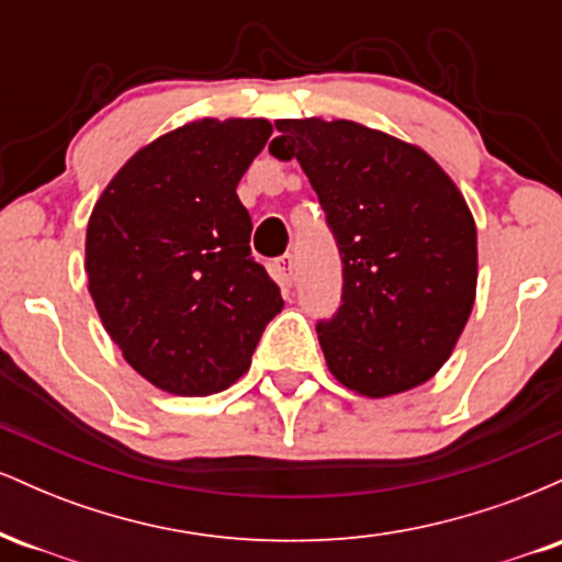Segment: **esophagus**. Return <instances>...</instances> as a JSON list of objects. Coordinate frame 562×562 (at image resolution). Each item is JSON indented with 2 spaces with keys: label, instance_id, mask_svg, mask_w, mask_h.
Wrapping results in <instances>:
<instances>
[{
  "label": "esophagus",
  "instance_id": "34e87169",
  "mask_svg": "<svg viewBox=\"0 0 562 562\" xmlns=\"http://www.w3.org/2000/svg\"><path fill=\"white\" fill-rule=\"evenodd\" d=\"M272 269H274V277H277V282H280V285H285V288L293 285V277H295L293 274L295 272L293 256L285 254V256H280V259H274Z\"/></svg>",
  "mask_w": 562,
  "mask_h": 562
}]
</instances>
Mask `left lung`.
Masks as SVG:
<instances>
[{
    "mask_svg": "<svg viewBox=\"0 0 562 562\" xmlns=\"http://www.w3.org/2000/svg\"><path fill=\"white\" fill-rule=\"evenodd\" d=\"M269 153L299 160L344 263L340 306L317 322L346 389L383 398L441 370L475 301L465 198L420 147L353 121L285 119Z\"/></svg>",
    "mask_w": 562,
    "mask_h": 562,
    "instance_id": "8db88e82",
    "label": "left lung"
}]
</instances>
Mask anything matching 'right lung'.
I'll return each instance as SVG.
<instances>
[{
  "mask_svg": "<svg viewBox=\"0 0 562 562\" xmlns=\"http://www.w3.org/2000/svg\"><path fill=\"white\" fill-rule=\"evenodd\" d=\"M269 134L267 119L192 121L142 147L97 200L89 293L126 362L160 391L229 389L282 312L237 198Z\"/></svg>",
  "mask_w": 562,
  "mask_h": 562,
  "instance_id": "1",
  "label": "right lung"
}]
</instances>
